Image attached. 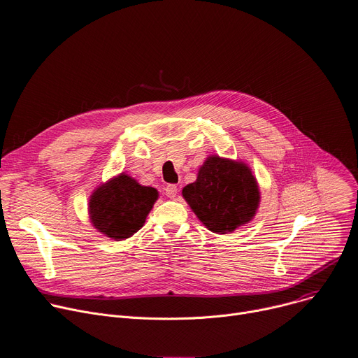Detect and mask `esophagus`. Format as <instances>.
<instances>
[{"label":"esophagus","mask_w":358,"mask_h":358,"mask_svg":"<svg viewBox=\"0 0 358 358\" xmlns=\"http://www.w3.org/2000/svg\"><path fill=\"white\" fill-rule=\"evenodd\" d=\"M164 192H165L166 196L174 199V197L177 196V193H178V188H177L176 184H169V185H166V187L164 188Z\"/></svg>","instance_id":"34e87169"}]
</instances>
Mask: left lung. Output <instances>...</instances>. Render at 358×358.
<instances>
[{
	"instance_id": "obj_1",
	"label": "left lung",
	"mask_w": 358,
	"mask_h": 358,
	"mask_svg": "<svg viewBox=\"0 0 358 358\" xmlns=\"http://www.w3.org/2000/svg\"><path fill=\"white\" fill-rule=\"evenodd\" d=\"M182 197L211 231L224 234L250 222L259 206V188L248 165L208 157Z\"/></svg>"
}]
</instances>
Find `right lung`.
<instances>
[{
    "mask_svg": "<svg viewBox=\"0 0 358 358\" xmlns=\"http://www.w3.org/2000/svg\"><path fill=\"white\" fill-rule=\"evenodd\" d=\"M157 199L155 188L139 185L129 176L121 174L92 194V224L115 241L128 239L144 226Z\"/></svg>",
    "mask_w": 358,
    "mask_h": 358,
    "instance_id": "1",
    "label": "right lung"
}]
</instances>
